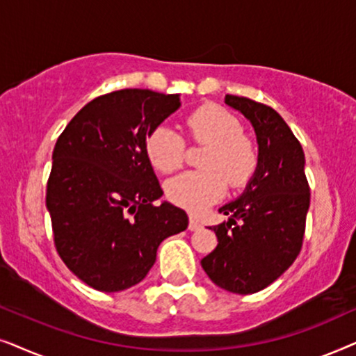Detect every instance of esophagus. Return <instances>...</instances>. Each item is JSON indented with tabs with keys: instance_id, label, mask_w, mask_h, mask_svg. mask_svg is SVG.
<instances>
[{
	"instance_id": "34e87169",
	"label": "esophagus",
	"mask_w": 356,
	"mask_h": 356,
	"mask_svg": "<svg viewBox=\"0 0 356 356\" xmlns=\"http://www.w3.org/2000/svg\"><path fill=\"white\" fill-rule=\"evenodd\" d=\"M202 227L200 221L195 220V218H191V221H188V231H198Z\"/></svg>"
}]
</instances>
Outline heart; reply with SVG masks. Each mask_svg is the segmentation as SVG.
Wrapping results in <instances>:
<instances>
[{
	"label": "heart",
	"mask_w": 356,
	"mask_h": 356,
	"mask_svg": "<svg viewBox=\"0 0 356 356\" xmlns=\"http://www.w3.org/2000/svg\"><path fill=\"white\" fill-rule=\"evenodd\" d=\"M188 136L210 146L200 172H184L165 182V195L177 207L200 213L225 195L226 182L243 187L257 169L259 151L233 113L215 104L198 107L186 120ZM145 151L149 163L161 172H172L182 164L186 141L177 131L161 125L146 138Z\"/></svg>",
	"instance_id": "obj_1"
}]
</instances>
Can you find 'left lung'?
<instances>
[{
	"instance_id": "left-lung-1",
	"label": "left lung",
	"mask_w": 356,
	"mask_h": 356,
	"mask_svg": "<svg viewBox=\"0 0 356 356\" xmlns=\"http://www.w3.org/2000/svg\"><path fill=\"white\" fill-rule=\"evenodd\" d=\"M225 102L252 125L259 164L244 192L218 210L227 221L210 227L218 245L202 259V267L216 286L250 295L267 288L296 260L311 193L305 153L280 113L248 97L227 94Z\"/></svg>"
}]
</instances>
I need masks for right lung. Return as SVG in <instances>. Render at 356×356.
Here are the masks:
<instances>
[{"label": "right lung", "instance_id": "1", "mask_svg": "<svg viewBox=\"0 0 356 356\" xmlns=\"http://www.w3.org/2000/svg\"><path fill=\"white\" fill-rule=\"evenodd\" d=\"M181 107L179 94L122 89L86 104L56 140L47 184L60 257L94 290L143 280L159 244L188 216L163 197L145 151L148 135Z\"/></svg>", "mask_w": 356, "mask_h": 356}]
</instances>
